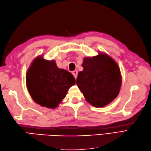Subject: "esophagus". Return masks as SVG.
<instances>
[{
    "instance_id": "1",
    "label": "esophagus",
    "mask_w": 151,
    "mask_h": 151,
    "mask_svg": "<svg viewBox=\"0 0 151 151\" xmlns=\"http://www.w3.org/2000/svg\"><path fill=\"white\" fill-rule=\"evenodd\" d=\"M72 73L74 76V77L75 78V79H76V78H77V75H78V70H74Z\"/></svg>"
}]
</instances>
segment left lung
Returning <instances> with one entry per match:
<instances>
[{
  "mask_svg": "<svg viewBox=\"0 0 151 151\" xmlns=\"http://www.w3.org/2000/svg\"><path fill=\"white\" fill-rule=\"evenodd\" d=\"M82 71L78 73L76 85L86 101L97 108L104 107L117 97L122 77L116 62L107 54L100 52L85 57Z\"/></svg>",
  "mask_w": 151,
  "mask_h": 151,
  "instance_id": "obj_1",
  "label": "left lung"
}]
</instances>
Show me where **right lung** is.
<instances>
[{"instance_id":"obj_1","label":"right lung","mask_w":151,"mask_h":151,"mask_svg":"<svg viewBox=\"0 0 151 151\" xmlns=\"http://www.w3.org/2000/svg\"><path fill=\"white\" fill-rule=\"evenodd\" d=\"M75 83L71 73L58 68L55 60H45L42 56L33 60L27 72V87L33 101L48 108L58 106Z\"/></svg>"}]
</instances>
